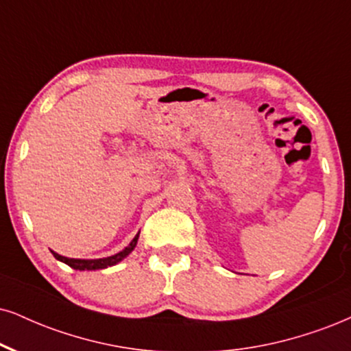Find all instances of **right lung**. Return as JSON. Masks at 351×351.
Listing matches in <instances>:
<instances>
[{
  "label": "right lung",
  "instance_id": "obj_1",
  "mask_svg": "<svg viewBox=\"0 0 351 351\" xmlns=\"http://www.w3.org/2000/svg\"><path fill=\"white\" fill-rule=\"evenodd\" d=\"M138 237H140V232L133 237L132 242L125 247L123 250H120L119 254L115 255H110V257H104V258H71V257H64V255H60L51 250V254H53V257L56 261L66 263V265H70L71 268H75V270H101V268H107V267H112V265H117L119 262H122L127 255L132 254V250L136 247V242H138Z\"/></svg>",
  "mask_w": 351,
  "mask_h": 351
}]
</instances>
